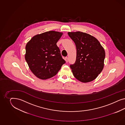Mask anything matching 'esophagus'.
Listing matches in <instances>:
<instances>
[{"mask_svg": "<svg viewBox=\"0 0 125 125\" xmlns=\"http://www.w3.org/2000/svg\"><path fill=\"white\" fill-rule=\"evenodd\" d=\"M64 59H65V61H66V63H67V62H68V57H65Z\"/></svg>", "mask_w": 125, "mask_h": 125, "instance_id": "1", "label": "esophagus"}]
</instances>
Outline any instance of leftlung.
I'll list each match as a JSON object with an SVG mask.
<instances>
[{
	"mask_svg": "<svg viewBox=\"0 0 125 125\" xmlns=\"http://www.w3.org/2000/svg\"><path fill=\"white\" fill-rule=\"evenodd\" d=\"M68 34L76 49V61L70 65L73 75L83 83L94 80L104 68V50L98 40L89 34L81 31Z\"/></svg>",
	"mask_w": 125,
	"mask_h": 125,
	"instance_id": "left-lung-1",
	"label": "left lung"
}]
</instances>
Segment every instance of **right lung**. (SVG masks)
<instances>
[{
	"instance_id": "1",
	"label": "right lung",
	"mask_w": 125,
	"mask_h": 125,
	"mask_svg": "<svg viewBox=\"0 0 125 125\" xmlns=\"http://www.w3.org/2000/svg\"><path fill=\"white\" fill-rule=\"evenodd\" d=\"M63 33L49 31L32 37L26 46L25 60L31 71L41 79L56 75L65 61L56 43Z\"/></svg>"
}]
</instances>
